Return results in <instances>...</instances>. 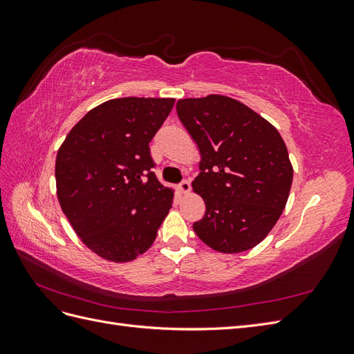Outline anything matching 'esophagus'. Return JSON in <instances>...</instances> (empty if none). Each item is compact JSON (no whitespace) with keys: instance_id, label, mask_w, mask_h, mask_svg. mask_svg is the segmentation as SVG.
<instances>
[{"instance_id":"1","label":"esophagus","mask_w":354,"mask_h":354,"mask_svg":"<svg viewBox=\"0 0 354 354\" xmlns=\"http://www.w3.org/2000/svg\"><path fill=\"white\" fill-rule=\"evenodd\" d=\"M178 189H180L181 194H183V195H187L189 192H190V181H189V180L181 181L180 186H178Z\"/></svg>"}]
</instances>
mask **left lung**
<instances>
[{
  "instance_id": "8db88e82",
  "label": "left lung",
  "mask_w": 354,
  "mask_h": 354,
  "mask_svg": "<svg viewBox=\"0 0 354 354\" xmlns=\"http://www.w3.org/2000/svg\"><path fill=\"white\" fill-rule=\"evenodd\" d=\"M177 115L201 155L192 189L205 202L194 223L214 251L236 254L259 245L282 216L294 169L279 131L227 95L177 102Z\"/></svg>"
}]
</instances>
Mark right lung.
Wrapping results in <instances>:
<instances>
[{"label": "right lung", "mask_w": 354, "mask_h": 354, "mask_svg": "<svg viewBox=\"0 0 354 354\" xmlns=\"http://www.w3.org/2000/svg\"><path fill=\"white\" fill-rule=\"evenodd\" d=\"M174 99L122 97L95 106L56 158L57 199L81 242L100 259L128 263L151 248L174 189L153 174L149 143Z\"/></svg>", "instance_id": "obj_1"}]
</instances>
